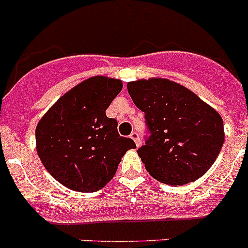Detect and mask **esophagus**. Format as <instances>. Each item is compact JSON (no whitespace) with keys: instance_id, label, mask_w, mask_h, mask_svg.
<instances>
[{"instance_id":"34e87169","label":"esophagus","mask_w":248,"mask_h":248,"mask_svg":"<svg viewBox=\"0 0 248 248\" xmlns=\"http://www.w3.org/2000/svg\"><path fill=\"white\" fill-rule=\"evenodd\" d=\"M129 137H131V139H133L137 146L140 145V138H139V134L137 133V132H132L131 136H129Z\"/></svg>"}]
</instances>
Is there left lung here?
Here are the masks:
<instances>
[{"label": "left lung", "mask_w": 248, "mask_h": 248, "mask_svg": "<svg viewBox=\"0 0 248 248\" xmlns=\"http://www.w3.org/2000/svg\"><path fill=\"white\" fill-rule=\"evenodd\" d=\"M127 90L144 112L149 136L138 155L149 174L168 185L202 177L224 143L220 115L188 88L165 78L133 81Z\"/></svg>", "instance_id": "obj_1"}]
</instances>
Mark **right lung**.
<instances>
[{"label": "right lung", "instance_id": "add662e5", "mask_svg": "<svg viewBox=\"0 0 248 248\" xmlns=\"http://www.w3.org/2000/svg\"><path fill=\"white\" fill-rule=\"evenodd\" d=\"M122 82L94 76L60 97L36 127V149L46 170L71 190L93 193L116 173L121 157L136 148L105 114Z\"/></svg>", "mask_w": 248, "mask_h": 248}]
</instances>
